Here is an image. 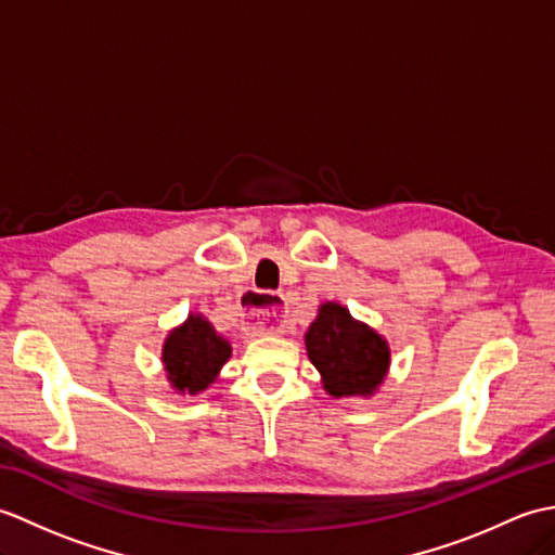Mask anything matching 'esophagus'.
<instances>
[{"label": "esophagus", "mask_w": 555, "mask_h": 555, "mask_svg": "<svg viewBox=\"0 0 555 555\" xmlns=\"http://www.w3.org/2000/svg\"><path fill=\"white\" fill-rule=\"evenodd\" d=\"M286 300L279 293H247L243 298V320L247 328L276 334L286 324Z\"/></svg>", "instance_id": "34e87169"}]
</instances>
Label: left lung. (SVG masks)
Wrapping results in <instances>:
<instances>
[{
    "label": "left lung",
    "mask_w": 555,
    "mask_h": 555,
    "mask_svg": "<svg viewBox=\"0 0 555 555\" xmlns=\"http://www.w3.org/2000/svg\"><path fill=\"white\" fill-rule=\"evenodd\" d=\"M308 358L328 396H372L391 364V348L372 326L352 320L348 308L324 302L305 334Z\"/></svg>",
    "instance_id": "obj_1"
}]
</instances>
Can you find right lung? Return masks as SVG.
I'll use <instances>...</instances> for the list:
<instances>
[{
	"instance_id": "right-lung-1",
	"label": "right lung",
	"mask_w": 555,
	"mask_h": 555,
	"mask_svg": "<svg viewBox=\"0 0 555 555\" xmlns=\"http://www.w3.org/2000/svg\"><path fill=\"white\" fill-rule=\"evenodd\" d=\"M231 358V344L217 334L203 314H188L164 340L162 362L167 379L179 393H199L215 384L221 367Z\"/></svg>"
}]
</instances>
